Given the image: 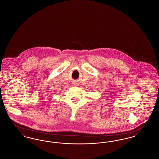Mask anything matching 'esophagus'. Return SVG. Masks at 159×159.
Here are the masks:
<instances>
[{
  "label": "esophagus",
  "instance_id": "esophagus-1",
  "mask_svg": "<svg viewBox=\"0 0 159 159\" xmlns=\"http://www.w3.org/2000/svg\"><path fill=\"white\" fill-rule=\"evenodd\" d=\"M73 84H74V85H75V86H76V85H77V83L76 82H73Z\"/></svg>",
  "mask_w": 159,
  "mask_h": 159
}]
</instances>
